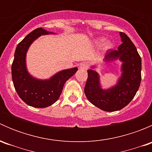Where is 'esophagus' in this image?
Masks as SVG:
<instances>
[{
    "label": "esophagus",
    "instance_id": "esophagus-1",
    "mask_svg": "<svg viewBox=\"0 0 152 152\" xmlns=\"http://www.w3.org/2000/svg\"><path fill=\"white\" fill-rule=\"evenodd\" d=\"M88 67L89 65L87 62H82V63L79 64V68L82 69V70H87Z\"/></svg>",
    "mask_w": 152,
    "mask_h": 152
}]
</instances>
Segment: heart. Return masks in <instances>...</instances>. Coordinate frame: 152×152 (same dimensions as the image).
I'll return each mask as SVG.
<instances>
[{"label": "heart", "mask_w": 152, "mask_h": 152, "mask_svg": "<svg viewBox=\"0 0 152 152\" xmlns=\"http://www.w3.org/2000/svg\"><path fill=\"white\" fill-rule=\"evenodd\" d=\"M106 46H107V48L110 47V43H107L106 44Z\"/></svg>", "instance_id": "heart-1"}]
</instances>
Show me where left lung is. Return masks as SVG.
Listing matches in <instances>:
<instances>
[{"label": "left lung", "mask_w": 152, "mask_h": 152, "mask_svg": "<svg viewBox=\"0 0 152 152\" xmlns=\"http://www.w3.org/2000/svg\"><path fill=\"white\" fill-rule=\"evenodd\" d=\"M120 34L122 44L117 50H108L104 59L107 62L120 59L124 62L123 74L118 84L110 90H102L98 73L93 70H87L86 97L93 105L107 112L125 107L134 97L141 82V57L129 37L124 32H120Z\"/></svg>", "instance_id": "1"}]
</instances>
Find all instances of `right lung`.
<instances>
[{
    "label": "right lung",
    "instance_id": "add662e5",
    "mask_svg": "<svg viewBox=\"0 0 152 152\" xmlns=\"http://www.w3.org/2000/svg\"><path fill=\"white\" fill-rule=\"evenodd\" d=\"M49 34L42 28L29 33L18 45L12 65V77L18 96L26 104L37 108H44L58 100L64 85L77 71V67L67 69L56 73L47 81L37 80L31 77L26 68V53L35 39Z\"/></svg>",
    "mask_w": 152,
    "mask_h": 152
}]
</instances>
